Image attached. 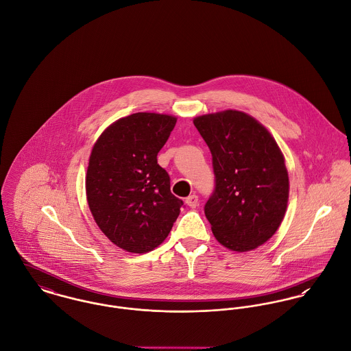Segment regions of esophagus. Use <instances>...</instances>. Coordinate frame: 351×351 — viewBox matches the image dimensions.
I'll use <instances>...</instances> for the list:
<instances>
[{"mask_svg": "<svg viewBox=\"0 0 351 351\" xmlns=\"http://www.w3.org/2000/svg\"><path fill=\"white\" fill-rule=\"evenodd\" d=\"M186 203H187L190 207L195 208V207L199 204V199H197L196 195H190V196L186 197Z\"/></svg>", "mask_w": 351, "mask_h": 351, "instance_id": "34e87169", "label": "esophagus"}]
</instances>
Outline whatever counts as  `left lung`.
I'll list each match as a JSON object with an SVG mask.
<instances>
[{
    "label": "left lung",
    "instance_id": "1",
    "mask_svg": "<svg viewBox=\"0 0 351 351\" xmlns=\"http://www.w3.org/2000/svg\"><path fill=\"white\" fill-rule=\"evenodd\" d=\"M213 156L215 189L204 214L225 247L247 252L278 229L288 203L284 156L271 133L253 117L225 110L194 119Z\"/></svg>",
    "mask_w": 351,
    "mask_h": 351
}]
</instances>
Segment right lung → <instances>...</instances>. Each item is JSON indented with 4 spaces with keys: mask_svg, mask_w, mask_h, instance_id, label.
Instances as JSON below:
<instances>
[{
    "mask_svg": "<svg viewBox=\"0 0 351 351\" xmlns=\"http://www.w3.org/2000/svg\"><path fill=\"white\" fill-rule=\"evenodd\" d=\"M176 118L134 113L112 123L93 147L86 195L90 211L118 247L147 253L171 232L183 200L171 193L168 172L157 164Z\"/></svg>",
    "mask_w": 351,
    "mask_h": 351,
    "instance_id": "right-lung-1",
    "label": "right lung"
}]
</instances>
